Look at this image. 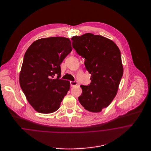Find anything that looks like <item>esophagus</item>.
<instances>
[{
  "instance_id": "1",
  "label": "esophagus",
  "mask_w": 151,
  "mask_h": 151,
  "mask_svg": "<svg viewBox=\"0 0 151 151\" xmlns=\"http://www.w3.org/2000/svg\"><path fill=\"white\" fill-rule=\"evenodd\" d=\"M78 84L76 81H70V85L71 86H74Z\"/></svg>"
}]
</instances>
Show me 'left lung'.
Returning a JSON list of instances; mask_svg holds the SVG:
<instances>
[{"mask_svg": "<svg viewBox=\"0 0 151 151\" xmlns=\"http://www.w3.org/2000/svg\"><path fill=\"white\" fill-rule=\"evenodd\" d=\"M72 47L85 59L86 70L91 74L89 86H80L78 99L86 110L98 113L106 108L117 93L123 76L121 52L113 41L92 33L72 37Z\"/></svg>", "mask_w": 151, "mask_h": 151, "instance_id": "8db88e82", "label": "left lung"}]
</instances>
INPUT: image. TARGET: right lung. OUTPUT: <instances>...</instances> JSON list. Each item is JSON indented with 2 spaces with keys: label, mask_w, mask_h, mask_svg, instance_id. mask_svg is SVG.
Here are the masks:
<instances>
[{
  "label": "right lung",
  "mask_w": 151,
  "mask_h": 151,
  "mask_svg": "<svg viewBox=\"0 0 151 151\" xmlns=\"http://www.w3.org/2000/svg\"><path fill=\"white\" fill-rule=\"evenodd\" d=\"M70 39L61 37L41 38L26 51L19 76L20 85L30 105L40 113L57 111L70 88L60 79V65L72 51ZM57 76L56 79L53 76Z\"/></svg>",
  "instance_id": "right-lung-1"
}]
</instances>
